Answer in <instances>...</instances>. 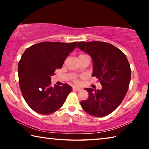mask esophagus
<instances>
[{"mask_svg": "<svg viewBox=\"0 0 149 149\" xmlns=\"http://www.w3.org/2000/svg\"><path fill=\"white\" fill-rule=\"evenodd\" d=\"M81 89H80L79 87H73V91H80Z\"/></svg>", "mask_w": 149, "mask_h": 149, "instance_id": "34e87169", "label": "esophagus"}]
</instances>
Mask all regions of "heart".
Returning <instances> with one entry per match:
<instances>
[{
    "mask_svg": "<svg viewBox=\"0 0 149 149\" xmlns=\"http://www.w3.org/2000/svg\"><path fill=\"white\" fill-rule=\"evenodd\" d=\"M83 55H85V54H79V56H83ZM74 83H75V84H77V83H78L77 80H76V79H74Z\"/></svg>",
    "mask_w": 149,
    "mask_h": 149,
    "instance_id": "b5f03b06",
    "label": "heart"
}]
</instances>
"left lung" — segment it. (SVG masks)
Returning <instances> with one entry per match:
<instances>
[{"label":"left lung","instance_id":"left-lung-1","mask_svg":"<svg viewBox=\"0 0 149 149\" xmlns=\"http://www.w3.org/2000/svg\"><path fill=\"white\" fill-rule=\"evenodd\" d=\"M76 47L91 56L92 76L102 87L100 90L85 89L89 97L81 102V106L93 116H106L116 109L127 91L131 79L129 62L122 50L108 42H78Z\"/></svg>","mask_w":149,"mask_h":149}]
</instances>
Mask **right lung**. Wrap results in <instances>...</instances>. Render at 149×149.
I'll return each mask as SVG.
<instances>
[{
    "mask_svg": "<svg viewBox=\"0 0 149 149\" xmlns=\"http://www.w3.org/2000/svg\"><path fill=\"white\" fill-rule=\"evenodd\" d=\"M77 42H42L25 50L18 63L19 84L24 99L33 110L40 114H50L61 108L72 87L54 85L50 77L62 67Z\"/></svg>",
    "mask_w": 149,
    "mask_h": 149,
    "instance_id": "1",
    "label": "right lung"
}]
</instances>
